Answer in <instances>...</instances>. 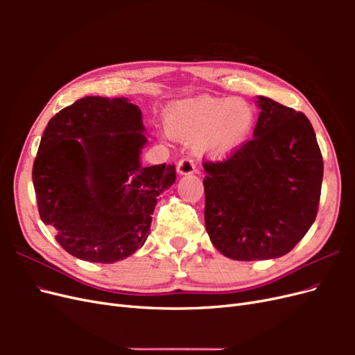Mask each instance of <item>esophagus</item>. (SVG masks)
Returning <instances> with one entry per match:
<instances>
[{
	"instance_id": "34e87169",
	"label": "esophagus",
	"mask_w": 355,
	"mask_h": 355,
	"mask_svg": "<svg viewBox=\"0 0 355 355\" xmlns=\"http://www.w3.org/2000/svg\"><path fill=\"white\" fill-rule=\"evenodd\" d=\"M176 171H178V175H180V176L194 175V173H196V164H194V161H192L191 158L180 159L179 163H178V166H176Z\"/></svg>"
}]
</instances>
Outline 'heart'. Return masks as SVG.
I'll list each match as a JSON object with an SVG mask.
<instances>
[{
    "instance_id": "heart-1",
    "label": "heart",
    "mask_w": 355,
    "mask_h": 355,
    "mask_svg": "<svg viewBox=\"0 0 355 355\" xmlns=\"http://www.w3.org/2000/svg\"><path fill=\"white\" fill-rule=\"evenodd\" d=\"M256 123L253 106L240 98H192L168 106L164 116L167 135L194 144L207 159H223L249 139Z\"/></svg>"
}]
</instances>
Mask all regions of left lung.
<instances>
[{
    "label": "left lung",
    "mask_w": 355,
    "mask_h": 355,
    "mask_svg": "<svg viewBox=\"0 0 355 355\" xmlns=\"http://www.w3.org/2000/svg\"><path fill=\"white\" fill-rule=\"evenodd\" d=\"M253 139L222 163H204V222L211 244L234 261L284 256L314 223L323 157L302 112L265 96Z\"/></svg>",
    "instance_id": "left-lung-1"
}]
</instances>
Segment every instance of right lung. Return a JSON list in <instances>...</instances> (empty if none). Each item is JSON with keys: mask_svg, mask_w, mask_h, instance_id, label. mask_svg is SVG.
<instances>
[{"mask_svg": "<svg viewBox=\"0 0 355 355\" xmlns=\"http://www.w3.org/2000/svg\"><path fill=\"white\" fill-rule=\"evenodd\" d=\"M139 106L127 98H85L49 121L32 170L41 220L81 261L132 256L151 231L158 196L175 167H144L148 144Z\"/></svg>", "mask_w": 355, "mask_h": 355, "instance_id": "add662e5", "label": "right lung"}]
</instances>
